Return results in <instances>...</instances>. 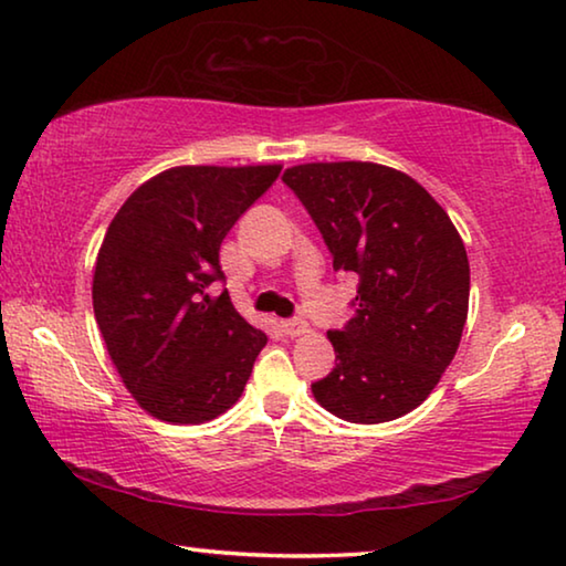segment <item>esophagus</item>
I'll return each mask as SVG.
<instances>
[{"label": "esophagus", "mask_w": 566, "mask_h": 566, "mask_svg": "<svg viewBox=\"0 0 566 566\" xmlns=\"http://www.w3.org/2000/svg\"><path fill=\"white\" fill-rule=\"evenodd\" d=\"M282 327H284V333L290 335V337H302V335L310 333V323H307V319H302V317L282 319Z\"/></svg>", "instance_id": "esophagus-1"}]
</instances>
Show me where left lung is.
<instances>
[{
    "instance_id": "left-lung-1",
    "label": "left lung",
    "mask_w": 566,
    "mask_h": 566,
    "mask_svg": "<svg viewBox=\"0 0 566 566\" xmlns=\"http://www.w3.org/2000/svg\"><path fill=\"white\" fill-rule=\"evenodd\" d=\"M333 254L358 274L356 315L327 333L335 368L312 384L323 409L356 424L417 409L458 353L470 264L458 229L407 172L376 163H307L284 170Z\"/></svg>"
}]
</instances>
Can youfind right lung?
<instances>
[{
    "mask_svg": "<svg viewBox=\"0 0 566 566\" xmlns=\"http://www.w3.org/2000/svg\"><path fill=\"white\" fill-rule=\"evenodd\" d=\"M282 165H180L149 177L108 223L94 269V315L126 391L149 417L202 424L241 399L266 333L221 280L218 251Z\"/></svg>",
    "mask_w": 566,
    "mask_h": 566,
    "instance_id": "right-lung-1",
    "label": "right lung"
}]
</instances>
